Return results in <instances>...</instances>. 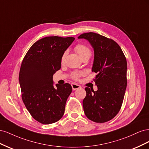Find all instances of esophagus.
<instances>
[{"label":"esophagus","mask_w":149,"mask_h":149,"mask_svg":"<svg viewBox=\"0 0 149 149\" xmlns=\"http://www.w3.org/2000/svg\"><path fill=\"white\" fill-rule=\"evenodd\" d=\"M71 86H72V89H73V91H74V90H76V89H78L79 88H81V86L79 85V84H77L76 83H72L71 84Z\"/></svg>","instance_id":"obj_1"}]
</instances>
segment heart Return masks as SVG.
Instances as JSON below:
<instances>
[{
    "mask_svg": "<svg viewBox=\"0 0 149 149\" xmlns=\"http://www.w3.org/2000/svg\"><path fill=\"white\" fill-rule=\"evenodd\" d=\"M74 50L81 58L86 56L91 55V49H90L86 45H83V44H78L77 45L74 47ZM65 56H66V53H65L61 57L62 61H63ZM83 74V72H78V71L74 72V73H73V74H72V78L74 79H78L80 78V76Z\"/></svg>",
    "mask_w": 149,
    "mask_h": 149,
    "instance_id": "obj_1",
    "label": "heart"
}]
</instances>
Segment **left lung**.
I'll use <instances>...</instances> for the list:
<instances>
[{"instance_id": "left-lung-1", "label": "left lung", "mask_w": 149, "mask_h": 149, "mask_svg": "<svg viewBox=\"0 0 149 149\" xmlns=\"http://www.w3.org/2000/svg\"><path fill=\"white\" fill-rule=\"evenodd\" d=\"M78 38L88 40L94 49L92 71L97 73L94 91L86 88L83 101L85 115L93 122L106 123L118 114L127 87V61L119 45L112 39L89 32Z\"/></svg>"}]
</instances>
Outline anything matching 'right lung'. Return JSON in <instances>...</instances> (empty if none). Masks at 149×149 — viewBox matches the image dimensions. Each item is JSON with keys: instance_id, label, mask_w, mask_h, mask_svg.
<instances>
[{"instance_id": "right-lung-1", "label": "right lung", "mask_w": 149, "mask_h": 149, "mask_svg": "<svg viewBox=\"0 0 149 149\" xmlns=\"http://www.w3.org/2000/svg\"><path fill=\"white\" fill-rule=\"evenodd\" d=\"M73 37H47L32 45L22 61L19 83L22 97L31 116L43 124L59 120L72 91L66 83L54 86L53 76L61 68V57Z\"/></svg>"}]
</instances>
